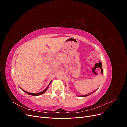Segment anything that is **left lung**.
<instances>
[{"label":"left lung","mask_w":127,"mask_h":127,"mask_svg":"<svg viewBox=\"0 0 127 127\" xmlns=\"http://www.w3.org/2000/svg\"><path fill=\"white\" fill-rule=\"evenodd\" d=\"M96 91H94V92H91V93H88V94H86V95H80V96H79V97H86V96H88V95H90V94H92L93 93V92H95Z\"/></svg>","instance_id":"8db88e82"}]
</instances>
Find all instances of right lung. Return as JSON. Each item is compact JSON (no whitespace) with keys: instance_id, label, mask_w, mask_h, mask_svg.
Returning <instances> with one entry per match:
<instances>
[{"instance_id":"obj_1","label":"right lung","mask_w":127,"mask_h":127,"mask_svg":"<svg viewBox=\"0 0 127 127\" xmlns=\"http://www.w3.org/2000/svg\"><path fill=\"white\" fill-rule=\"evenodd\" d=\"M52 81V80H51ZM51 81H50V82L49 83V85H48V86L47 87V88H45V90H44L43 91H42V92H39V93H30V92H26V91H24V90H23V89H21L24 92H25V93H26V94H29V95H32V96H39V95H42V94H43L44 93H45V92H46V91H47L48 89V88H49V85H50V84H51Z\"/></svg>"}]
</instances>
